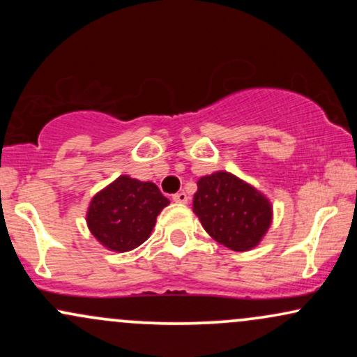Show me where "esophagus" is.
<instances>
[{
	"mask_svg": "<svg viewBox=\"0 0 357 357\" xmlns=\"http://www.w3.org/2000/svg\"><path fill=\"white\" fill-rule=\"evenodd\" d=\"M188 195L184 191H179V192H176V195H173V202L174 203H188Z\"/></svg>",
	"mask_w": 357,
	"mask_h": 357,
	"instance_id": "obj_1",
	"label": "esophagus"
}]
</instances>
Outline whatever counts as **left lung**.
I'll return each mask as SVG.
<instances>
[{"instance_id":"8db88e82","label":"left lung","mask_w":357,"mask_h":357,"mask_svg":"<svg viewBox=\"0 0 357 357\" xmlns=\"http://www.w3.org/2000/svg\"><path fill=\"white\" fill-rule=\"evenodd\" d=\"M192 211L213 240L235 252L255 248L272 223L268 199L227 171L198 179Z\"/></svg>"}]
</instances>
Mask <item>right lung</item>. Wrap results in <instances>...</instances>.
I'll list each match as a JSON object with an SVG mask.
<instances>
[{
    "instance_id": "1",
    "label": "right lung",
    "mask_w": 357,
    "mask_h": 357,
    "mask_svg": "<svg viewBox=\"0 0 357 357\" xmlns=\"http://www.w3.org/2000/svg\"><path fill=\"white\" fill-rule=\"evenodd\" d=\"M169 199L154 183L119 176L97 192L87 211L90 233L112 252H129L144 243L155 218Z\"/></svg>"
}]
</instances>
